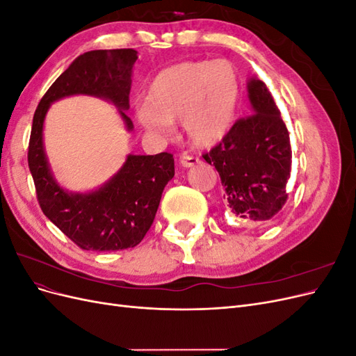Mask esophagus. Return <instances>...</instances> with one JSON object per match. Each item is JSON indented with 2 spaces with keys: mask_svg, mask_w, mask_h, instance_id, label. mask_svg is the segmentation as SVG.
Returning a JSON list of instances; mask_svg holds the SVG:
<instances>
[{
  "mask_svg": "<svg viewBox=\"0 0 356 356\" xmlns=\"http://www.w3.org/2000/svg\"><path fill=\"white\" fill-rule=\"evenodd\" d=\"M179 163H181V166H184V168H191V166L199 165L200 163V159L196 157V156H191V154L184 153V154L179 157Z\"/></svg>",
  "mask_w": 356,
  "mask_h": 356,
  "instance_id": "esophagus-1",
  "label": "esophagus"
}]
</instances>
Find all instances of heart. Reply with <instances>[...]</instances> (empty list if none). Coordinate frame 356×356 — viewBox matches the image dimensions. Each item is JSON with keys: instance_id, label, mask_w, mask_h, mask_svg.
Wrapping results in <instances>:
<instances>
[{"instance_id": "heart-1", "label": "heart", "mask_w": 356, "mask_h": 356, "mask_svg": "<svg viewBox=\"0 0 356 356\" xmlns=\"http://www.w3.org/2000/svg\"><path fill=\"white\" fill-rule=\"evenodd\" d=\"M241 102V80L233 63L186 60L157 72L149 83L138 120L149 132L168 131L181 120L188 141L212 147L229 135Z\"/></svg>"}]
</instances>
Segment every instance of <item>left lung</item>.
I'll return each instance as SVG.
<instances>
[{
  "mask_svg": "<svg viewBox=\"0 0 356 356\" xmlns=\"http://www.w3.org/2000/svg\"><path fill=\"white\" fill-rule=\"evenodd\" d=\"M248 92L252 114L239 118L203 159L218 170L232 212L264 222L276 217L288 200L293 152L286 124L267 86L252 79Z\"/></svg>",
  "mask_w": 356,
  "mask_h": 356,
  "instance_id": "obj_1",
  "label": "left lung"
}]
</instances>
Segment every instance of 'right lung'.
<instances>
[{"mask_svg": "<svg viewBox=\"0 0 356 356\" xmlns=\"http://www.w3.org/2000/svg\"><path fill=\"white\" fill-rule=\"evenodd\" d=\"M136 50H92L75 59L42 96L32 120L28 165L42 213L84 251L134 248L154 221L161 193L175 175L174 156H129L120 172L89 195H70L53 179L42 148V122L51 102L70 95H95L129 108ZM120 110L127 129L132 120Z\"/></svg>", "mask_w": 356, "mask_h": 356, "instance_id": "right-lung-1", "label": "right lung"}]
</instances>
